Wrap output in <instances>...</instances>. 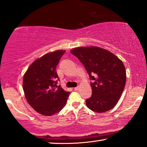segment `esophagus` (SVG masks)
<instances>
[{"label":"esophagus","mask_w":147,"mask_h":147,"mask_svg":"<svg viewBox=\"0 0 147 147\" xmlns=\"http://www.w3.org/2000/svg\"><path fill=\"white\" fill-rule=\"evenodd\" d=\"M80 86H78L77 87H75V88H74V90H75V91H78V90L80 89Z\"/></svg>","instance_id":"34e87169"}]
</instances>
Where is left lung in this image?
<instances>
[{
	"mask_svg": "<svg viewBox=\"0 0 147 147\" xmlns=\"http://www.w3.org/2000/svg\"><path fill=\"white\" fill-rule=\"evenodd\" d=\"M71 53L78 58L89 74L92 95L86 105L98 113L113 109L123 93L126 73L123 61L107 50L98 47H79Z\"/></svg>",
	"mask_w": 147,
	"mask_h": 147,
	"instance_id": "1",
	"label": "left lung"
}]
</instances>
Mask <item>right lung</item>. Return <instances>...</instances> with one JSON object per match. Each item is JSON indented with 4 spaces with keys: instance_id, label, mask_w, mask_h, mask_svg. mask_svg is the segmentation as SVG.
I'll list each match as a JSON object with an SVG mask.
<instances>
[{
    "instance_id": "right-lung-1",
    "label": "right lung",
    "mask_w": 147,
    "mask_h": 147,
    "mask_svg": "<svg viewBox=\"0 0 147 147\" xmlns=\"http://www.w3.org/2000/svg\"><path fill=\"white\" fill-rule=\"evenodd\" d=\"M65 51L49 52L36 59L23 76V88L27 102L38 113L51 116L66 104L70 92L57 85L55 69Z\"/></svg>"
}]
</instances>
